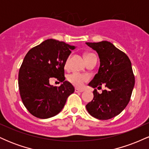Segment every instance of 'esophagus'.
<instances>
[{"mask_svg":"<svg viewBox=\"0 0 149 149\" xmlns=\"http://www.w3.org/2000/svg\"><path fill=\"white\" fill-rule=\"evenodd\" d=\"M75 92L76 93H78V92H83V90H81V89H78V88H75Z\"/></svg>","mask_w":149,"mask_h":149,"instance_id":"1","label":"esophagus"}]
</instances>
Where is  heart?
Returning <instances> with one entry per match:
<instances>
[{
    "label": "heart",
    "mask_w": 149,
    "mask_h": 149,
    "mask_svg": "<svg viewBox=\"0 0 149 149\" xmlns=\"http://www.w3.org/2000/svg\"><path fill=\"white\" fill-rule=\"evenodd\" d=\"M91 53H88L86 54L85 55V58L88 57ZM69 57H67L66 61H65V67H67L69 66ZM90 78L88 75L86 74H82V73H72L71 74H69L67 77L68 81L71 84H72L74 86L78 87H82L85 83L88 82Z\"/></svg>",
    "instance_id": "b5f03b06"
}]
</instances>
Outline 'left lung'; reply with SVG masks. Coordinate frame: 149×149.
<instances>
[{
	"label": "left lung",
	"mask_w": 149,
	"mask_h": 149,
	"mask_svg": "<svg viewBox=\"0 0 149 149\" xmlns=\"http://www.w3.org/2000/svg\"><path fill=\"white\" fill-rule=\"evenodd\" d=\"M98 53L100 66L89 85L106 90L100 94L96 89L94 98L86 105L89 113L99 120H108L120 113L127 107L134 85V76L131 61L125 53L111 42H86Z\"/></svg>",
	"instance_id": "left-lung-1"
}]
</instances>
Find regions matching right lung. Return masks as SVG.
<instances>
[{
    "label": "right lung",
    "mask_w": 149,
    "mask_h": 149,
    "mask_svg": "<svg viewBox=\"0 0 149 149\" xmlns=\"http://www.w3.org/2000/svg\"><path fill=\"white\" fill-rule=\"evenodd\" d=\"M74 46L47 39L26 54L19 71L18 85L22 102L31 114L38 118L53 117L62 110L74 88L65 81V61ZM63 82L53 87L49 80Z\"/></svg>",
    "instance_id": "1"
}]
</instances>
